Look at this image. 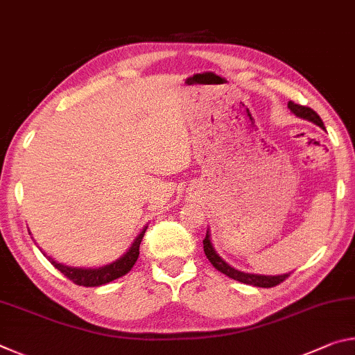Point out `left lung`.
I'll use <instances>...</instances> for the list:
<instances>
[{
    "mask_svg": "<svg viewBox=\"0 0 355 355\" xmlns=\"http://www.w3.org/2000/svg\"><path fill=\"white\" fill-rule=\"evenodd\" d=\"M288 110H290L294 116L309 120V122H313L320 128L326 130L324 128L321 117L318 116V114L311 110V107L300 106V105H296V103H293V101H290V103H288ZM203 250H205L207 258L211 261V264L216 269H218V271L228 275V277L233 280L241 282V284H248V285H254V286H260V288H272L275 285L282 284V282H284L288 275L291 274V272H288V274H279V275H263V274L244 272V271H239V269H235L233 266H230V264H228L224 258L218 254V252H216L214 245L211 243V235H209V228L207 230L205 239H203Z\"/></svg>",
    "mask_w": 355,
    "mask_h": 355,
    "instance_id": "left-lung-1",
    "label": "left lung"
}]
</instances>
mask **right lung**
Listing matches in <instances>:
<instances>
[{"mask_svg":"<svg viewBox=\"0 0 355 355\" xmlns=\"http://www.w3.org/2000/svg\"><path fill=\"white\" fill-rule=\"evenodd\" d=\"M146 230H147V225L142 228L139 235H137L133 241V244L130 245V249L125 252L122 257H119L116 261L105 264V266H100V268H73V266H67V264L58 263L55 258L48 257L45 252L44 255L50 260V263L58 269V271H61L65 277L70 279L73 284L80 286L81 285L101 286V285L110 284V282L116 280L119 277H122V275L131 271V268L135 266L137 257H139V245ZM29 235H31V233H29Z\"/></svg>","mask_w":355,"mask_h":355,"instance_id":"right-lung-1","label":"right lung"}]
</instances>
